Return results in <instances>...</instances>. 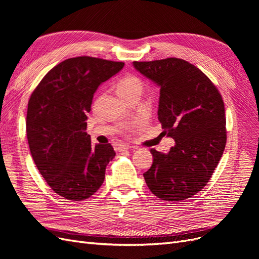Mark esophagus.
Listing matches in <instances>:
<instances>
[{"label": "esophagus", "mask_w": 259, "mask_h": 259, "mask_svg": "<svg viewBox=\"0 0 259 259\" xmlns=\"http://www.w3.org/2000/svg\"><path fill=\"white\" fill-rule=\"evenodd\" d=\"M130 149H131V146H128V145H119V146H117V151H120V152L125 151V150H130Z\"/></svg>", "instance_id": "1"}]
</instances>
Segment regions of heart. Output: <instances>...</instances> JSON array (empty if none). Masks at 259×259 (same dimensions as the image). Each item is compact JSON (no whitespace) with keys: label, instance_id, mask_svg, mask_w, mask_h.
Wrapping results in <instances>:
<instances>
[{"label":"heart","instance_id":"1","mask_svg":"<svg viewBox=\"0 0 259 259\" xmlns=\"http://www.w3.org/2000/svg\"><path fill=\"white\" fill-rule=\"evenodd\" d=\"M143 92V83L139 77L135 75H126L117 83V93L123 98L126 99L132 95L138 94L140 95Z\"/></svg>","mask_w":259,"mask_h":259}]
</instances>
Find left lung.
<instances>
[{"mask_svg":"<svg viewBox=\"0 0 259 259\" xmlns=\"http://www.w3.org/2000/svg\"><path fill=\"white\" fill-rule=\"evenodd\" d=\"M160 88L158 119L175 140L168 153L151 149L144 174L150 191L164 201H182L208 183L226 146L225 106L216 86L199 68L179 58L134 61Z\"/></svg>","mask_w":259,"mask_h":259,"instance_id":"left-lung-1","label":"left lung"}]
</instances>
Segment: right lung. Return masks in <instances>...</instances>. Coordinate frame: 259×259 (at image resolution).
I'll list each match as a JSON object with an SVG mask.
<instances>
[{
  "label": "right lung",
  "mask_w": 259,
  "mask_h": 259,
  "mask_svg": "<svg viewBox=\"0 0 259 259\" xmlns=\"http://www.w3.org/2000/svg\"><path fill=\"white\" fill-rule=\"evenodd\" d=\"M124 62L81 56L66 59L46 73L31 94L27 138L40 174L57 194L82 201L105 180L115 155L110 144L95 146L86 133L88 112L98 86Z\"/></svg>",
  "instance_id": "right-lung-1"
}]
</instances>
